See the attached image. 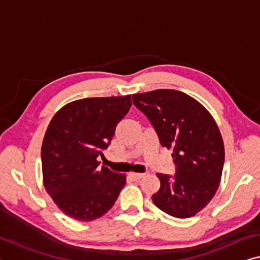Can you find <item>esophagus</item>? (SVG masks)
I'll return each mask as SVG.
<instances>
[{
	"mask_svg": "<svg viewBox=\"0 0 260 260\" xmlns=\"http://www.w3.org/2000/svg\"><path fill=\"white\" fill-rule=\"evenodd\" d=\"M129 176L133 178L134 180H140L142 178V177H145L146 174H140V172H131Z\"/></svg>",
	"mask_w": 260,
	"mask_h": 260,
	"instance_id": "34e87169",
	"label": "esophagus"
}]
</instances>
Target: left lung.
Returning a JSON list of instances; mask_svg holds the SVG:
<instances>
[{
  "label": "left lung",
  "mask_w": 260,
  "mask_h": 260,
  "mask_svg": "<svg viewBox=\"0 0 260 260\" xmlns=\"http://www.w3.org/2000/svg\"><path fill=\"white\" fill-rule=\"evenodd\" d=\"M133 104L154 126L159 142L172 148L176 175L157 174L152 201L169 215L186 219L207 206L219 188L224 146L211 113L188 94L172 89L135 93Z\"/></svg>",
  "instance_id": "1"
}]
</instances>
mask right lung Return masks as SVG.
Returning a JSON list of instances; mask_svg holds the SVG:
<instances>
[{
    "label": "right lung",
    "instance_id": "obj_1",
    "mask_svg": "<svg viewBox=\"0 0 260 260\" xmlns=\"http://www.w3.org/2000/svg\"><path fill=\"white\" fill-rule=\"evenodd\" d=\"M131 94L78 100L52 118L41 146L44 186L66 215L92 221L110 211L126 175L100 168L115 127L128 113Z\"/></svg>",
    "mask_w": 260,
    "mask_h": 260
}]
</instances>
